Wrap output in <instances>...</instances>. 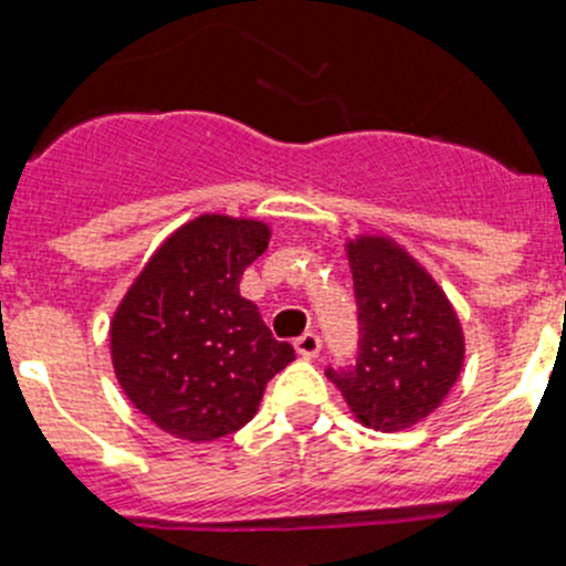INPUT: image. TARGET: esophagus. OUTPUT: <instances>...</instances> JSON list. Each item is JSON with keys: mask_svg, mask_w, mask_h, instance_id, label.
<instances>
[{"mask_svg": "<svg viewBox=\"0 0 566 566\" xmlns=\"http://www.w3.org/2000/svg\"><path fill=\"white\" fill-rule=\"evenodd\" d=\"M319 347H323V342H319V336L312 334V331H306V334H301L298 339H295V353L304 358H317Z\"/></svg>", "mask_w": 566, "mask_h": 566, "instance_id": "1", "label": "esophagus"}]
</instances>
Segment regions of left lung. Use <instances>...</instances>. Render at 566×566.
<instances>
[{"label": "left lung", "instance_id": "8db88e82", "mask_svg": "<svg viewBox=\"0 0 566 566\" xmlns=\"http://www.w3.org/2000/svg\"><path fill=\"white\" fill-rule=\"evenodd\" d=\"M358 306V356L325 369L364 427L399 432L441 408L458 384L465 339L436 279L384 235L347 241Z\"/></svg>", "mask_w": 566, "mask_h": 566}]
</instances>
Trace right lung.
<instances>
[{
  "mask_svg": "<svg viewBox=\"0 0 566 566\" xmlns=\"http://www.w3.org/2000/svg\"><path fill=\"white\" fill-rule=\"evenodd\" d=\"M254 219L205 213L150 256L112 317V364L125 397L164 432L216 441L241 430L268 380L295 358L241 295L268 249Z\"/></svg>",
  "mask_w": 566,
  "mask_h": 566,
  "instance_id": "right-lung-1",
  "label": "right lung"
}]
</instances>
